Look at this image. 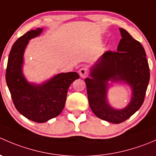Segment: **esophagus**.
I'll return each instance as SVG.
<instances>
[{
    "mask_svg": "<svg viewBox=\"0 0 156 156\" xmlns=\"http://www.w3.org/2000/svg\"><path fill=\"white\" fill-rule=\"evenodd\" d=\"M79 74H80V76L81 77V78H86V77L87 76V74H88V71L87 69L86 68H82L80 69L79 71Z\"/></svg>",
    "mask_w": 156,
    "mask_h": 156,
    "instance_id": "obj_1",
    "label": "esophagus"
}]
</instances>
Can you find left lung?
<instances>
[{
    "instance_id": "1",
    "label": "left lung",
    "mask_w": 156,
    "mask_h": 156,
    "mask_svg": "<svg viewBox=\"0 0 156 156\" xmlns=\"http://www.w3.org/2000/svg\"><path fill=\"white\" fill-rule=\"evenodd\" d=\"M122 39L117 51L108 50L90 69V77L84 79L90 107L98 118L120 124L134 114L143 105L149 81V68L142 44L126 30L119 28ZM125 82L132 89L131 102L125 108L116 110L107 102L108 81Z\"/></svg>"
}]
</instances>
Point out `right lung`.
<instances>
[{"label": "right lung", "instance_id": "add662e5", "mask_svg": "<svg viewBox=\"0 0 156 156\" xmlns=\"http://www.w3.org/2000/svg\"><path fill=\"white\" fill-rule=\"evenodd\" d=\"M43 29L31 30L19 37L11 48L6 81L16 108L26 118L44 123L62 112L70 84L79 78L77 72L60 73L41 84L29 83L23 74V54L30 39Z\"/></svg>", "mask_w": 156, "mask_h": 156}]
</instances>
